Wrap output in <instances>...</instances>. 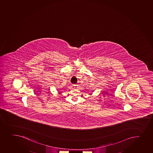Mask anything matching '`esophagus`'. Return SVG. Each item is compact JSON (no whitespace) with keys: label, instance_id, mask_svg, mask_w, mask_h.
<instances>
[{"label":"esophagus","instance_id":"esophagus-1","mask_svg":"<svg viewBox=\"0 0 153 153\" xmlns=\"http://www.w3.org/2000/svg\"><path fill=\"white\" fill-rule=\"evenodd\" d=\"M77 86H78V85H74V88H77Z\"/></svg>","mask_w":153,"mask_h":153}]
</instances>
